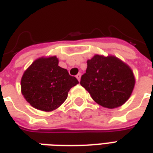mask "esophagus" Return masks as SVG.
I'll use <instances>...</instances> for the list:
<instances>
[{"instance_id": "1", "label": "esophagus", "mask_w": 153, "mask_h": 153, "mask_svg": "<svg viewBox=\"0 0 153 153\" xmlns=\"http://www.w3.org/2000/svg\"><path fill=\"white\" fill-rule=\"evenodd\" d=\"M76 78H77V79L79 80V81H80V78H81V74H78L76 75Z\"/></svg>"}]
</instances>
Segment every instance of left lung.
Here are the masks:
<instances>
[{"instance_id":"1","label":"left lung","mask_w":153,"mask_h":153,"mask_svg":"<svg viewBox=\"0 0 153 153\" xmlns=\"http://www.w3.org/2000/svg\"><path fill=\"white\" fill-rule=\"evenodd\" d=\"M87 65L80 84L97 104L113 109L122 106L129 98L135 79L128 65L117 57L99 55L88 60Z\"/></svg>"}]
</instances>
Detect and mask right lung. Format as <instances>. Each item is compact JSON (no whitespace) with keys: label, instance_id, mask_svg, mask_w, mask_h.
<instances>
[{"label":"right lung","instance_id":"right-lung-1","mask_svg":"<svg viewBox=\"0 0 153 153\" xmlns=\"http://www.w3.org/2000/svg\"><path fill=\"white\" fill-rule=\"evenodd\" d=\"M58 63L56 56L42 57L33 62L22 76V94L36 109L56 110L66 100L70 88L79 83Z\"/></svg>","mask_w":153,"mask_h":153}]
</instances>
